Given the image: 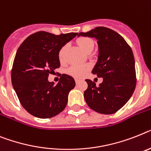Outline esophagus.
Here are the masks:
<instances>
[{
  "label": "esophagus",
  "mask_w": 151,
  "mask_h": 151,
  "mask_svg": "<svg viewBox=\"0 0 151 151\" xmlns=\"http://www.w3.org/2000/svg\"><path fill=\"white\" fill-rule=\"evenodd\" d=\"M79 82H80V80L79 79H75L76 84H78V83H79Z\"/></svg>",
  "instance_id": "obj_1"
}]
</instances>
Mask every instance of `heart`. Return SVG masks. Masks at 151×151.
I'll return each instance as SVG.
<instances>
[{"instance_id": "obj_1", "label": "heart", "mask_w": 151, "mask_h": 151, "mask_svg": "<svg viewBox=\"0 0 151 151\" xmlns=\"http://www.w3.org/2000/svg\"><path fill=\"white\" fill-rule=\"evenodd\" d=\"M77 44L86 53H90L91 50H93V46H94L93 40L90 37H81L78 38L77 40ZM67 47H68V45H64L59 50L58 58H59V60L60 62H64L65 60V53ZM91 68V66L89 64H75V65L70 67L67 70V73L73 78H81L88 73Z\"/></svg>"}]
</instances>
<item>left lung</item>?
I'll return each mask as SVG.
<instances>
[{"label":"left lung","instance_id":"obj_1","mask_svg":"<svg viewBox=\"0 0 151 151\" xmlns=\"http://www.w3.org/2000/svg\"><path fill=\"white\" fill-rule=\"evenodd\" d=\"M78 36L95 37L99 46L98 60L92 73L103 82L96 86L87 79L84 99L90 108L103 114H112L129 101L137 83L135 60L130 45L121 35L105 27H97Z\"/></svg>","mask_w":151,"mask_h":151}]
</instances>
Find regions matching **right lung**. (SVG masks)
<instances>
[{"label": "right lung", "instance_id": "obj_1", "mask_svg": "<svg viewBox=\"0 0 151 151\" xmlns=\"http://www.w3.org/2000/svg\"><path fill=\"white\" fill-rule=\"evenodd\" d=\"M78 35H55L38 31L27 37L17 49L11 70V82L20 103L38 118H50L64 111L68 93L75 87L72 77L60 74L58 84L49 82L50 73L60 66V48Z\"/></svg>", "mask_w": 151, "mask_h": 151}]
</instances>
